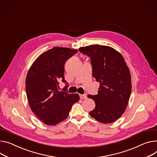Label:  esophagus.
Wrapping results in <instances>:
<instances>
[{
	"mask_svg": "<svg viewBox=\"0 0 157 157\" xmlns=\"http://www.w3.org/2000/svg\"><path fill=\"white\" fill-rule=\"evenodd\" d=\"M80 98L81 99H87V95L86 94H81L80 95Z\"/></svg>",
	"mask_w": 157,
	"mask_h": 157,
	"instance_id": "obj_1",
	"label": "esophagus"
}]
</instances>
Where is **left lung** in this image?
<instances>
[{
    "label": "left lung",
    "instance_id": "1",
    "mask_svg": "<svg viewBox=\"0 0 157 157\" xmlns=\"http://www.w3.org/2000/svg\"><path fill=\"white\" fill-rule=\"evenodd\" d=\"M78 50L90 58L92 76L100 83L98 94L87 95L95 104L89 114L102 123H113L128 104L131 92L129 68L122 55L110 46L89 45Z\"/></svg>",
    "mask_w": 157,
    "mask_h": 157
}]
</instances>
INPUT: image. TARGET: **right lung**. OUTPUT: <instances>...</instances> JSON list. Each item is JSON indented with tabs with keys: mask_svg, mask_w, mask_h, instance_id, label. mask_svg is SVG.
<instances>
[{
	"mask_svg": "<svg viewBox=\"0 0 157 157\" xmlns=\"http://www.w3.org/2000/svg\"><path fill=\"white\" fill-rule=\"evenodd\" d=\"M77 52L54 47L36 59L28 72L26 91L31 109L47 125H56L66 119L72 105L79 101L78 94L58 90L59 80L67 83L64 78L65 63Z\"/></svg>",
	"mask_w": 157,
	"mask_h": 157,
	"instance_id": "obj_1",
	"label": "right lung"
}]
</instances>
